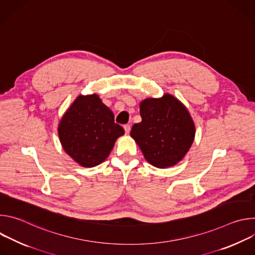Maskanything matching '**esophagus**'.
Returning a JSON list of instances; mask_svg holds the SVG:
<instances>
[{
    "instance_id": "34e87169",
    "label": "esophagus",
    "mask_w": 255,
    "mask_h": 255,
    "mask_svg": "<svg viewBox=\"0 0 255 255\" xmlns=\"http://www.w3.org/2000/svg\"><path fill=\"white\" fill-rule=\"evenodd\" d=\"M124 130H125V132H126L127 134H129V132H130V130H131V126H130L129 124H125V125H124Z\"/></svg>"
}]
</instances>
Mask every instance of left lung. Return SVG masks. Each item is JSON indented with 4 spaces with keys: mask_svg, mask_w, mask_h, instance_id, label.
<instances>
[{
    "mask_svg": "<svg viewBox=\"0 0 255 255\" xmlns=\"http://www.w3.org/2000/svg\"><path fill=\"white\" fill-rule=\"evenodd\" d=\"M142 121L132 126L131 136L143 155L155 167L176 164L191 148L195 125L187 108L166 94L160 99H146L140 103Z\"/></svg>",
    "mask_w": 255,
    "mask_h": 255,
    "instance_id": "1",
    "label": "left lung"
}]
</instances>
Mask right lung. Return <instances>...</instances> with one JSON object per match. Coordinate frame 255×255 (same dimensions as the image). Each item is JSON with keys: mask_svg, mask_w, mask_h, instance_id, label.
<instances>
[{"mask_svg": "<svg viewBox=\"0 0 255 255\" xmlns=\"http://www.w3.org/2000/svg\"><path fill=\"white\" fill-rule=\"evenodd\" d=\"M124 129L97 95L80 96L72 103L58 126L65 152L78 163L93 167L103 162Z\"/></svg>", "mask_w": 255, "mask_h": 255, "instance_id": "add662e5", "label": "right lung"}]
</instances>
